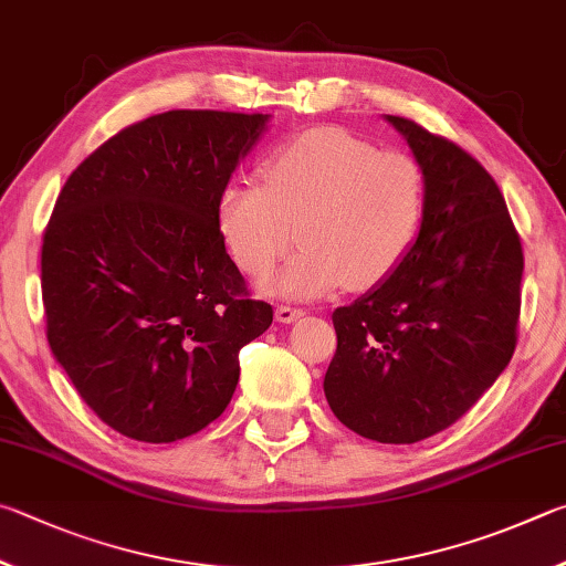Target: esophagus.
Segmentation results:
<instances>
[{"mask_svg":"<svg viewBox=\"0 0 566 566\" xmlns=\"http://www.w3.org/2000/svg\"><path fill=\"white\" fill-rule=\"evenodd\" d=\"M303 308H293V305H277L275 308V321L277 323H293V321H298V318H303Z\"/></svg>","mask_w":566,"mask_h":566,"instance_id":"esophagus-1","label":"esophagus"}]
</instances>
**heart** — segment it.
<instances>
[{
  "instance_id": "heart-1",
  "label": "heart",
  "mask_w": 566,
  "mask_h": 566,
  "mask_svg": "<svg viewBox=\"0 0 566 566\" xmlns=\"http://www.w3.org/2000/svg\"><path fill=\"white\" fill-rule=\"evenodd\" d=\"M263 184L221 188L218 231L251 277L271 275L298 238L301 251L271 293L301 301L340 285L378 289L418 243L428 206L424 171L410 154L380 151L340 126L308 128L273 148Z\"/></svg>"
}]
</instances>
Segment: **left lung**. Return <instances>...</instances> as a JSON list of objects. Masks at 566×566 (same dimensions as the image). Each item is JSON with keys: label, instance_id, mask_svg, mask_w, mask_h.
I'll list each match as a JSON object with an SVG mask.
<instances>
[{"label": "left lung", "instance_id": "1", "mask_svg": "<svg viewBox=\"0 0 566 566\" xmlns=\"http://www.w3.org/2000/svg\"><path fill=\"white\" fill-rule=\"evenodd\" d=\"M424 171L418 243L378 289L333 313L338 350L323 390L345 428L385 444L448 430L512 360L522 305V241L484 166L405 116Z\"/></svg>", "mask_w": 566, "mask_h": 566}]
</instances>
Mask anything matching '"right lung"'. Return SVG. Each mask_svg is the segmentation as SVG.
Returning <instances> with one entry per match:
<instances>
[{"label":"right lung","mask_w":566,"mask_h":566,"mask_svg":"<svg viewBox=\"0 0 566 566\" xmlns=\"http://www.w3.org/2000/svg\"><path fill=\"white\" fill-rule=\"evenodd\" d=\"M265 122L211 108L148 116L88 154L56 198L42 243L46 340L124 438L201 432L233 398L238 353L273 323L216 221Z\"/></svg>","instance_id":"1"}]
</instances>
